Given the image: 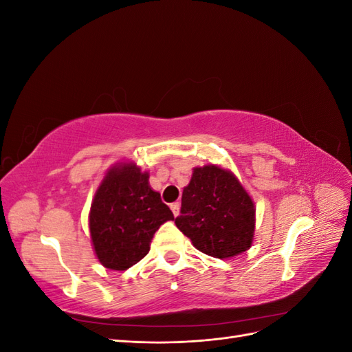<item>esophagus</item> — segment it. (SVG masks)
Instances as JSON below:
<instances>
[{"label": "esophagus", "mask_w": 352, "mask_h": 352, "mask_svg": "<svg viewBox=\"0 0 352 352\" xmlns=\"http://www.w3.org/2000/svg\"><path fill=\"white\" fill-rule=\"evenodd\" d=\"M170 208H172L173 214L177 216L179 214V210H180V204H179V202H173V204H170Z\"/></svg>", "instance_id": "obj_1"}]
</instances>
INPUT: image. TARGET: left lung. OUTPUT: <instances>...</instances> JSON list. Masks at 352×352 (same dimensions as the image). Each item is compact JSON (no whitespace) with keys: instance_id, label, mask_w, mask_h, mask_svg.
Instances as JSON below:
<instances>
[{"instance_id":"1","label":"left lung","mask_w":352,"mask_h":352,"mask_svg":"<svg viewBox=\"0 0 352 352\" xmlns=\"http://www.w3.org/2000/svg\"><path fill=\"white\" fill-rule=\"evenodd\" d=\"M175 223L198 251L223 260L251 247L255 208L235 176L210 164L194 168Z\"/></svg>"}]
</instances>
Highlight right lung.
Listing matches in <instances>:
<instances>
[{
	"instance_id": "1",
	"label": "right lung",
	"mask_w": 352,
	"mask_h": 352,
	"mask_svg": "<svg viewBox=\"0 0 352 352\" xmlns=\"http://www.w3.org/2000/svg\"><path fill=\"white\" fill-rule=\"evenodd\" d=\"M135 164L111 168L95 194L89 214L94 250L104 267L126 270L150 251L154 233L173 212Z\"/></svg>"
}]
</instances>
